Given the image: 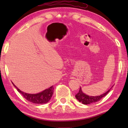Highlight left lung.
Segmentation results:
<instances>
[{
  "mask_svg": "<svg viewBox=\"0 0 128 128\" xmlns=\"http://www.w3.org/2000/svg\"><path fill=\"white\" fill-rule=\"evenodd\" d=\"M110 92V89L108 91H107V92H105V93L102 94V95L98 96H89L86 95V94H85L84 93H83L82 91L81 87H80L79 92H78V94H76L75 97H76V99L78 100L80 102H82V104H83L87 105L100 101L102 98L105 97V96H106Z\"/></svg>",
  "mask_w": 128,
  "mask_h": 128,
  "instance_id": "left-lung-1",
  "label": "left lung"
}]
</instances>
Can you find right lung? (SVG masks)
<instances>
[{
	"label": "right lung",
	"mask_w": 128,
	"mask_h": 128,
	"mask_svg": "<svg viewBox=\"0 0 128 128\" xmlns=\"http://www.w3.org/2000/svg\"><path fill=\"white\" fill-rule=\"evenodd\" d=\"M13 86L18 92L22 95V96L27 101L34 104H45L48 102L51 98L54 92V86L50 87L49 88L44 90L43 92H39L38 94H28L22 92L13 84Z\"/></svg>",
	"instance_id": "right-lung-1"
}]
</instances>
